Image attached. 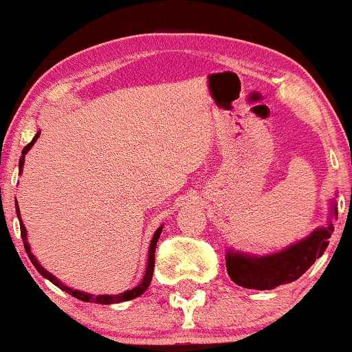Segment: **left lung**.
Returning <instances> with one entry per match:
<instances>
[{"instance_id": "obj_1", "label": "left lung", "mask_w": 352, "mask_h": 352, "mask_svg": "<svg viewBox=\"0 0 352 352\" xmlns=\"http://www.w3.org/2000/svg\"><path fill=\"white\" fill-rule=\"evenodd\" d=\"M333 219H338L335 199L330 201L329 224L312 230L300 242L271 254H252L228 248L226 267L237 285L250 290H272L278 285L295 282L300 278L317 258L329 247V239L333 232Z\"/></svg>"}]
</instances>
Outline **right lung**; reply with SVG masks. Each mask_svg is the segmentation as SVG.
<instances>
[{
  "label": "right lung",
  "instance_id": "obj_1",
  "mask_svg": "<svg viewBox=\"0 0 352 352\" xmlns=\"http://www.w3.org/2000/svg\"><path fill=\"white\" fill-rule=\"evenodd\" d=\"M38 138H40V131L35 134V138L32 139V142L28 144V146L23 147L22 157H21V160H19V175H22V168H23V162H25L27 152L33 147V144L36 142ZM16 213H17L19 223H21V235H22V240H23V247H25V252L28 254V258H30L32 264L36 267V271L40 272L43 277L47 278V280H50L51 283H54L56 287H59L60 290H64L65 293H69V295L78 298V300L86 301V302H96V305H115V302L129 301V300H134V298L141 296L142 293L147 290L148 285H151L152 276H153V267H155V248H157V242H158V239H160V234H162V230H163V224L155 230V234H153V237L151 240V247H148V254H147L146 272H144V277L141 278V282H139V285L131 288V290L118 293V295H93V293H86V292H81V290H75V288H72V287H67L65 283H62L59 278H57L56 276H52L51 272H47L46 269L41 266L40 261H38V259L35 258V254L32 253L30 243L27 242V229H25V226H23V221L21 218V211H19L17 200H16Z\"/></svg>",
  "mask_w": 352,
  "mask_h": 352
}]
</instances>
